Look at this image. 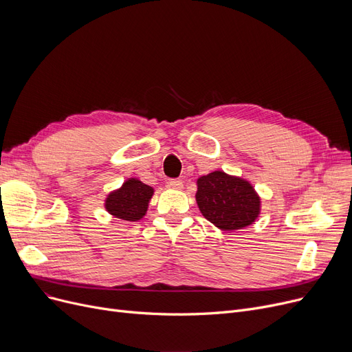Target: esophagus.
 Returning <instances> with one entry per match:
<instances>
[{"label":"esophagus","mask_w":352,"mask_h":352,"mask_svg":"<svg viewBox=\"0 0 352 352\" xmlns=\"http://www.w3.org/2000/svg\"><path fill=\"white\" fill-rule=\"evenodd\" d=\"M168 187H170V188H174V190H182L184 184H182L181 179H170V181H168Z\"/></svg>","instance_id":"34e87169"}]
</instances>
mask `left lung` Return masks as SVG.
<instances>
[{
    "instance_id": "left-lung-1",
    "label": "left lung",
    "mask_w": 352,
    "mask_h": 352,
    "mask_svg": "<svg viewBox=\"0 0 352 352\" xmlns=\"http://www.w3.org/2000/svg\"><path fill=\"white\" fill-rule=\"evenodd\" d=\"M195 199L201 214L223 231L243 230L260 215L261 198L251 184L224 171L197 179Z\"/></svg>"
}]
</instances>
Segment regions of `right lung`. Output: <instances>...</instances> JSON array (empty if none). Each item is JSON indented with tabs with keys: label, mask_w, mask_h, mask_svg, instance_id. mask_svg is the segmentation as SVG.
Segmentation results:
<instances>
[{
	"label": "right lung",
	"mask_w": 352,
	"mask_h": 352,
	"mask_svg": "<svg viewBox=\"0 0 352 352\" xmlns=\"http://www.w3.org/2000/svg\"><path fill=\"white\" fill-rule=\"evenodd\" d=\"M153 195V187L137 178H128L121 188L108 194L105 210L122 221H138L145 215Z\"/></svg>",
	"instance_id": "1"
}]
</instances>
